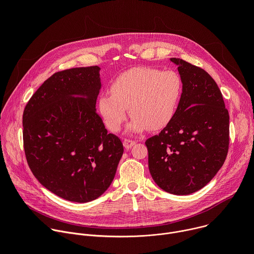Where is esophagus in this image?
Listing matches in <instances>:
<instances>
[{
  "mask_svg": "<svg viewBox=\"0 0 254 254\" xmlns=\"http://www.w3.org/2000/svg\"><path fill=\"white\" fill-rule=\"evenodd\" d=\"M134 144H135V141H134V140L127 139V138H126V139L124 140V147H125L127 150H128V149H130L131 147H133Z\"/></svg>",
  "mask_w": 254,
  "mask_h": 254,
  "instance_id": "obj_1",
  "label": "esophagus"
}]
</instances>
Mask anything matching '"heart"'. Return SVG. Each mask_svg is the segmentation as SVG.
Masks as SVG:
<instances>
[{
  "instance_id": "1",
  "label": "heart",
  "mask_w": 254,
  "mask_h": 254,
  "mask_svg": "<svg viewBox=\"0 0 254 254\" xmlns=\"http://www.w3.org/2000/svg\"><path fill=\"white\" fill-rule=\"evenodd\" d=\"M182 84L173 71L151 67H134L118 76L111 93L98 97V112L104 125L118 131L127 117H132L127 129L142 132L149 127L162 129L173 120L181 96Z\"/></svg>"
}]
</instances>
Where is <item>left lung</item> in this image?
<instances>
[{"mask_svg": "<svg viewBox=\"0 0 254 254\" xmlns=\"http://www.w3.org/2000/svg\"><path fill=\"white\" fill-rule=\"evenodd\" d=\"M178 66L182 94L171 123L146 140L156 184L174 195L206 186L223 166L229 146V115L222 93L207 72L170 58Z\"/></svg>", "mask_w": 254, "mask_h": 254, "instance_id": "8db88e82", "label": "left lung"}]
</instances>
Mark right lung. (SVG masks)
Masks as SVG:
<instances>
[{
	"mask_svg": "<svg viewBox=\"0 0 254 254\" xmlns=\"http://www.w3.org/2000/svg\"><path fill=\"white\" fill-rule=\"evenodd\" d=\"M99 72L98 66L57 72L33 94L23 114L24 149L33 175L71 202L101 196L124 154L122 140L107 133L96 113Z\"/></svg>",
	"mask_w": 254,
	"mask_h": 254,
	"instance_id": "obj_1",
	"label": "right lung"
}]
</instances>
